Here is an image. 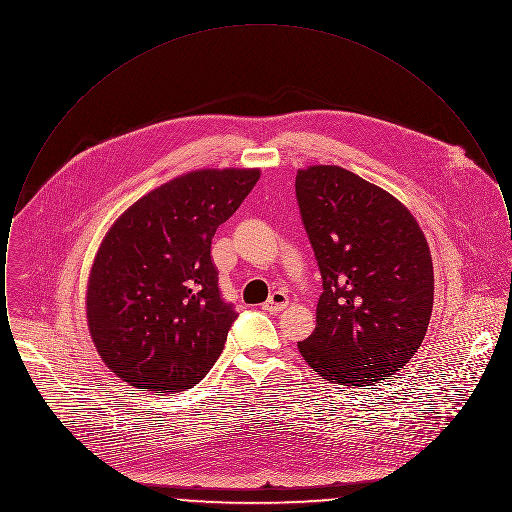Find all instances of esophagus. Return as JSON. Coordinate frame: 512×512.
<instances>
[{
  "label": "esophagus",
  "instance_id": "obj_1",
  "mask_svg": "<svg viewBox=\"0 0 512 512\" xmlns=\"http://www.w3.org/2000/svg\"><path fill=\"white\" fill-rule=\"evenodd\" d=\"M288 305H290L288 293L274 292L268 297L267 301L263 303V309L270 311V313H276V311H284Z\"/></svg>",
  "mask_w": 512,
  "mask_h": 512
}]
</instances>
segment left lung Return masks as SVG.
Listing matches in <instances>:
<instances>
[{
  "label": "left lung",
  "instance_id": "obj_1",
  "mask_svg": "<svg viewBox=\"0 0 512 512\" xmlns=\"http://www.w3.org/2000/svg\"><path fill=\"white\" fill-rule=\"evenodd\" d=\"M295 195L324 290L299 353L340 386L388 380L413 359L432 317L424 232L397 197L338 165L297 171Z\"/></svg>",
  "mask_w": 512,
  "mask_h": 512
}]
</instances>
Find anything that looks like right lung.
<instances>
[{"label":"right lung","mask_w":512,"mask_h":512,"mask_svg":"<svg viewBox=\"0 0 512 512\" xmlns=\"http://www.w3.org/2000/svg\"><path fill=\"white\" fill-rule=\"evenodd\" d=\"M259 169H199L130 205L99 245L86 317L99 357L140 391L190 390L238 317L220 297L211 240Z\"/></svg>","instance_id":"1"}]
</instances>
